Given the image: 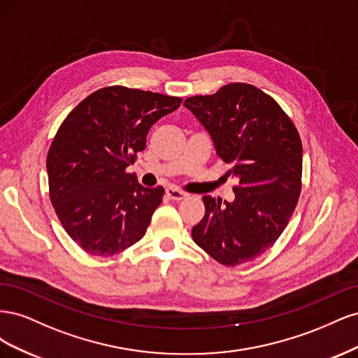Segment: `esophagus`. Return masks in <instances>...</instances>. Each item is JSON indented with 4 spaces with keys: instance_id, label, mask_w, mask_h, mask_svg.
Returning <instances> with one entry per match:
<instances>
[{
    "instance_id": "1",
    "label": "esophagus",
    "mask_w": 358,
    "mask_h": 358,
    "mask_svg": "<svg viewBox=\"0 0 358 358\" xmlns=\"http://www.w3.org/2000/svg\"><path fill=\"white\" fill-rule=\"evenodd\" d=\"M166 192H167V196H169L171 200H183V199H185V197L188 196L187 192H183V191L175 188V187H169V188L166 189Z\"/></svg>"
}]
</instances>
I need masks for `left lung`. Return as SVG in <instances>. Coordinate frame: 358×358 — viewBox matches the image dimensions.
I'll use <instances>...</instances> for the list:
<instances>
[{
    "label": "left lung",
    "mask_w": 358,
    "mask_h": 358,
    "mask_svg": "<svg viewBox=\"0 0 358 358\" xmlns=\"http://www.w3.org/2000/svg\"><path fill=\"white\" fill-rule=\"evenodd\" d=\"M183 106L230 164L236 199L204 196L206 213L192 239L224 266L248 263L282 234L301 189L303 149L297 129L272 96L249 83H229Z\"/></svg>",
    "instance_id": "obj_1"
}]
</instances>
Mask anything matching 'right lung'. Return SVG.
<instances>
[{"label": "right lung", "mask_w": 358, "mask_h": 358, "mask_svg": "<svg viewBox=\"0 0 358 358\" xmlns=\"http://www.w3.org/2000/svg\"><path fill=\"white\" fill-rule=\"evenodd\" d=\"M182 99L107 86L64 119L48 152L49 196L64 230L83 251L110 257L146 233L164 188H145L127 167L158 119Z\"/></svg>", "instance_id": "obj_1"}]
</instances>
